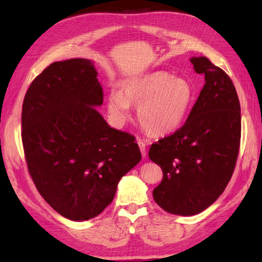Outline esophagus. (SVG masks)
Wrapping results in <instances>:
<instances>
[{"mask_svg":"<svg viewBox=\"0 0 262 262\" xmlns=\"http://www.w3.org/2000/svg\"><path fill=\"white\" fill-rule=\"evenodd\" d=\"M137 144H139V147H140L142 157H145V155H147V150H145V143H144V141L139 140V141H137Z\"/></svg>","mask_w":262,"mask_h":262,"instance_id":"34e87169","label":"esophagus"}]
</instances>
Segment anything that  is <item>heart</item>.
<instances>
[{
	"mask_svg": "<svg viewBox=\"0 0 262 262\" xmlns=\"http://www.w3.org/2000/svg\"><path fill=\"white\" fill-rule=\"evenodd\" d=\"M195 91L187 78L156 70L122 83L120 92H111L107 110L118 123L129 118V106H136L140 125L152 135L177 129L194 103Z\"/></svg>",
	"mask_w": 262,
	"mask_h": 262,
	"instance_id": "1",
	"label": "heart"
}]
</instances>
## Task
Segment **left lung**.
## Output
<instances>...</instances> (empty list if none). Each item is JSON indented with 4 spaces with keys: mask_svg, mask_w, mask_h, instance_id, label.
Instances as JSON below:
<instances>
[{
    "mask_svg": "<svg viewBox=\"0 0 262 262\" xmlns=\"http://www.w3.org/2000/svg\"><path fill=\"white\" fill-rule=\"evenodd\" d=\"M206 84L187 120L151 144L149 158L162 167L152 195L170 214L192 216L212 205L231 179L241 145V104L227 73L205 56L192 57Z\"/></svg>",
    "mask_w": 262,
    "mask_h": 262,
    "instance_id": "1",
    "label": "left lung"
}]
</instances>
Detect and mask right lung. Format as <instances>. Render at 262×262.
<instances>
[{
    "label": "right lung",
    "instance_id": "right-lung-1",
    "mask_svg": "<svg viewBox=\"0 0 262 262\" xmlns=\"http://www.w3.org/2000/svg\"><path fill=\"white\" fill-rule=\"evenodd\" d=\"M97 75L90 60L54 62L31 83L21 110L31 178L48 205L72 221L99 215L142 157L135 137L111 128L95 108L103 104Z\"/></svg>",
    "mask_w": 262,
    "mask_h": 262
}]
</instances>
